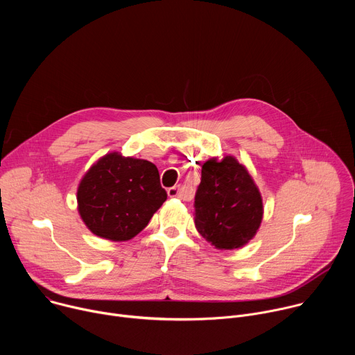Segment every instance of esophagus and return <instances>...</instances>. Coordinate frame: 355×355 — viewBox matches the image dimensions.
I'll list each match as a JSON object with an SVG mask.
<instances>
[{
	"label": "esophagus",
	"mask_w": 355,
	"mask_h": 355,
	"mask_svg": "<svg viewBox=\"0 0 355 355\" xmlns=\"http://www.w3.org/2000/svg\"><path fill=\"white\" fill-rule=\"evenodd\" d=\"M167 193L170 198H177L181 195V191H180V187H171L167 189Z\"/></svg>",
	"instance_id": "1"
}]
</instances>
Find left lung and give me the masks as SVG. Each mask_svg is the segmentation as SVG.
<instances>
[{"label": "left lung", "instance_id": "left-lung-1", "mask_svg": "<svg viewBox=\"0 0 355 355\" xmlns=\"http://www.w3.org/2000/svg\"><path fill=\"white\" fill-rule=\"evenodd\" d=\"M195 195V227L219 250L245 245L260 229L264 207L259 187L233 156L202 164Z\"/></svg>", "mask_w": 355, "mask_h": 355}]
</instances>
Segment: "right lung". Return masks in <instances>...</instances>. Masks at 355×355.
<instances>
[{"mask_svg":"<svg viewBox=\"0 0 355 355\" xmlns=\"http://www.w3.org/2000/svg\"><path fill=\"white\" fill-rule=\"evenodd\" d=\"M166 199L157 167L118 151L94 163L77 188L83 222L95 236L112 241L133 239Z\"/></svg>","mask_w":355,"mask_h":355,"instance_id":"add662e5","label":"right lung"}]
</instances>
